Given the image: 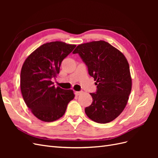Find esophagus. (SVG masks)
Wrapping results in <instances>:
<instances>
[{
	"label": "esophagus",
	"instance_id": "esophagus-1",
	"mask_svg": "<svg viewBox=\"0 0 158 158\" xmlns=\"http://www.w3.org/2000/svg\"><path fill=\"white\" fill-rule=\"evenodd\" d=\"M83 93V92L82 91H80V92H75V95H81Z\"/></svg>",
	"mask_w": 158,
	"mask_h": 158
}]
</instances>
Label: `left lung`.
I'll use <instances>...</instances> for the list:
<instances>
[{
  "label": "left lung",
  "instance_id": "left-lung-1",
  "mask_svg": "<svg viewBox=\"0 0 158 158\" xmlns=\"http://www.w3.org/2000/svg\"><path fill=\"white\" fill-rule=\"evenodd\" d=\"M78 53L97 85L90 93L93 102L85 113L92 121L107 123L115 119L125 108L132 88L128 61L122 52L105 41H92L76 47Z\"/></svg>",
  "mask_w": 158,
  "mask_h": 158
}]
</instances>
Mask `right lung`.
Wrapping results in <instances>:
<instances>
[{"label": "right lung", "mask_w": 158, "mask_h": 158, "mask_svg": "<svg viewBox=\"0 0 158 158\" xmlns=\"http://www.w3.org/2000/svg\"><path fill=\"white\" fill-rule=\"evenodd\" d=\"M75 47L59 41L47 43L31 52L22 65L20 88L23 100L42 121L52 122L63 117L74 98L73 90L55 88L51 79L56 77L62 61Z\"/></svg>", "instance_id": "add662e5"}]
</instances>
